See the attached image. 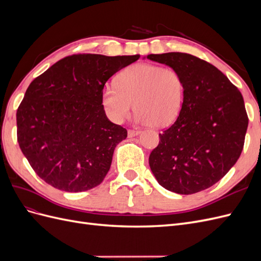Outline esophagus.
<instances>
[{"label": "esophagus", "mask_w": 261, "mask_h": 261, "mask_svg": "<svg viewBox=\"0 0 261 261\" xmlns=\"http://www.w3.org/2000/svg\"><path fill=\"white\" fill-rule=\"evenodd\" d=\"M140 132L139 130H135V129H129L128 130V137H134V136H137L139 135Z\"/></svg>", "instance_id": "34e87169"}]
</instances>
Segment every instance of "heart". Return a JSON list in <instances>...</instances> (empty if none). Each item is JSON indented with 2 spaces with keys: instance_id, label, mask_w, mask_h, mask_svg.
I'll use <instances>...</instances> for the list:
<instances>
[{
  "instance_id": "b5f03b06",
  "label": "heart",
  "mask_w": 261,
  "mask_h": 261,
  "mask_svg": "<svg viewBox=\"0 0 261 261\" xmlns=\"http://www.w3.org/2000/svg\"><path fill=\"white\" fill-rule=\"evenodd\" d=\"M184 98L185 82L177 69L143 63L125 68L115 86L107 85L101 103L113 123L124 122L134 103L137 122L165 127L178 117Z\"/></svg>"
}]
</instances>
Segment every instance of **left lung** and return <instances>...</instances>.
I'll return each mask as SVG.
<instances>
[{
    "label": "left lung",
    "mask_w": 261,
    "mask_h": 261,
    "mask_svg": "<svg viewBox=\"0 0 261 261\" xmlns=\"http://www.w3.org/2000/svg\"><path fill=\"white\" fill-rule=\"evenodd\" d=\"M147 59L177 69L185 82L181 111L149 156L158 183L191 195L222 178L239 160L248 117L240 90L210 63L192 54H149Z\"/></svg>",
    "instance_id": "left-lung-1"
}]
</instances>
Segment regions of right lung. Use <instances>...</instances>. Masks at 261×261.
I'll list each match as a JSON object with an SVG mask.
<instances>
[{"instance_id": "right-lung-1", "label": "right lung", "mask_w": 261, "mask_h": 261, "mask_svg": "<svg viewBox=\"0 0 261 261\" xmlns=\"http://www.w3.org/2000/svg\"><path fill=\"white\" fill-rule=\"evenodd\" d=\"M140 55L74 54L31 82L16 113L17 141L37 175L68 193L101 184L127 130L101 103L108 80Z\"/></svg>"}]
</instances>
